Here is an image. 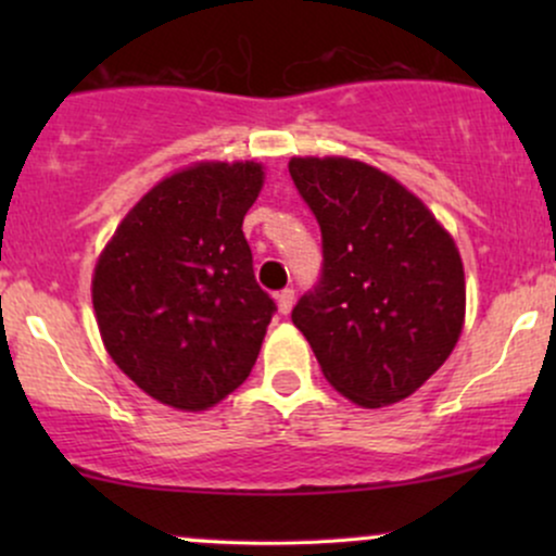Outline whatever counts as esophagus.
<instances>
[{
    "instance_id": "obj_1",
    "label": "esophagus",
    "mask_w": 556,
    "mask_h": 556,
    "mask_svg": "<svg viewBox=\"0 0 556 556\" xmlns=\"http://www.w3.org/2000/svg\"><path fill=\"white\" fill-rule=\"evenodd\" d=\"M292 303H295V292H292V290L277 292V308H279V314H282V316L290 314Z\"/></svg>"
}]
</instances>
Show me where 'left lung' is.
I'll return each instance as SVG.
<instances>
[{
	"label": "left lung",
	"mask_w": 556,
	"mask_h": 556,
	"mask_svg": "<svg viewBox=\"0 0 556 556\" xmlns=\"http://www.w3.org/2000/svg\"><path fill=\"white\" fill-rule=\"evenodd\" d=\"M290 175L324 238L321 282L292 324L342 397L361 407L410 397L465 327L455 240L416 193L361 159L292 156Z\"/></svg>",
	"instance_id": "8db88e82"
}]
</instances>
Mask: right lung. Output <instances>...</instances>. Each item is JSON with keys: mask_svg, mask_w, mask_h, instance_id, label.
Instances as JSON below:
<instances>
[{"mask_svg": "<svg viewBox=\"0 0 556 556\" xmlns=\"http://www.w3.org/2000/svg\"><path fill=\"white\" fill-rule=\"evenodd\" d=\"M258 162H195L159 180L96 261L101 342L149 397L201 413L251 374L274 314L253 277L242 219L264 188Z\"/></svg>", "mask_w": 556, "mask_h": 556, "instance_id": "1", "label": "right lung"}]
</instances>
